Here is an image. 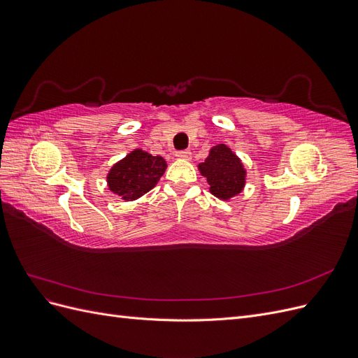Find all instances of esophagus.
I'll use <instances>...</instances> for the list:
<instances>
[{"label":"esophagus","mask_w":358,"mask_h":358,"mask_svg":"<svg viewBox=\"0 0 358 358\" xmlns=\"http://www.w3.org/2000/svg\"><path fill=\"white\" fill-rule=\"evenodd\" d=\"M175 155L179 159H191V152H189V150H178Z\"/></svg>","instance_id":"34e87169"}]
</instances>
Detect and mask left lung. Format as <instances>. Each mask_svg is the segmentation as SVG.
I'll return each instance as SVG.
<instances>
[{
  "mask_svg": "<svg viewBox=\"0 0 358 358\" xmlns=\"http://www.w3.org/2000/svg\"><path fill=\"white\" fill-rule=\"evenodd\" d=\"M201 176L208 179L209 191L221 200H230L243 191L246 170L241 158L225 145H216L209 150V157L200 162Z\"/></svg>",
  "mask_w": 358,
  "mask_h": 358,
  "instance_id": "1",
  "label": "left lung"
}]
</instances>
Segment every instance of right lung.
<instances>
[{"label":"right lung","instance_id":"right-lung-1","mask_svg":"<svg viewBox=\"0 0 358 358\" xmlns=\"http://www.w3.org/2000/svg\"><path fill=\"white\" fill-rule=\"evenodd\" d=\"M167 169L166 159L134 149L107 173V187L125 201H133L152 189Z\"/></svg>","mask_w":358,"mask_h":358}]
</instances>
